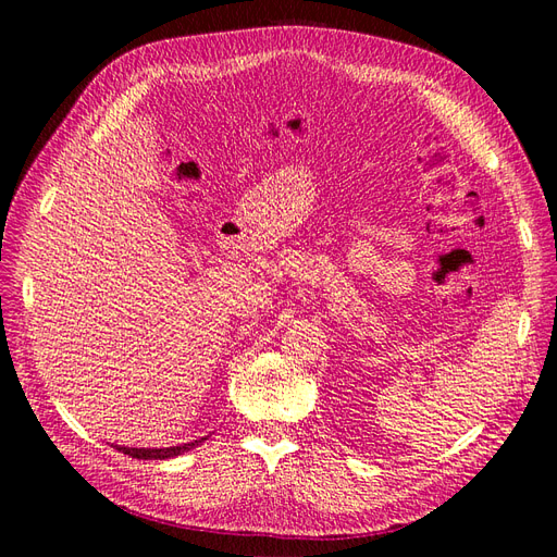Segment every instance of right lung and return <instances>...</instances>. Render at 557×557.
<instances>
[{
    "label": "right lung",
    "instance_id": "1",
    "mask_svg": "<svg viewBox=\"0 0 557 557\" xmlns=\"http://www.w3.org/2000/svg\"><path fill=\"white\" fill-rule=\"evenodd\" d=\"M205 440H207V436H201V440H195V442H188V444L166 446V448H127V446H113V448H117L121 453L129 455V458H137V460H170V458H176V455L188 453L190 448L199 446Z\"/></svg>",
    "mask_w": 557,
    "mask_h": 557
}]
</instances>
